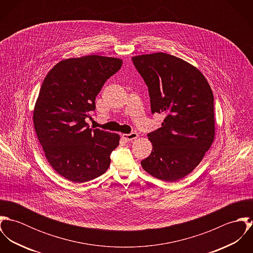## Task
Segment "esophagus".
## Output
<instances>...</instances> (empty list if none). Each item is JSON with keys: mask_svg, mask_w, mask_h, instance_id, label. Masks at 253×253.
Wrapping results in <instances>:
<instances>
[{"mask_svg": "<svg viewBox=\"0 0 253 253\" xmlns=\"http://www.w3.org/2000/svg\"><path fill=\"white\" fill-rule=\"evenodd\" d=\"M122 137H123V139H125L126 141H132V140H134V139H136V138L138 137V134H137L136 132H131V133H129V134L124 133V134L122 135Z\"/></svg>", "mask_w": 253, "mask_h": 253, "instance_id": "obj_1", "label": "esophagus"}]
</instances>
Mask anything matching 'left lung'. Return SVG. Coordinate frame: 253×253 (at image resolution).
I'll return each instance as SVG.
<instances>
[{
	"label": "left lung",
	"mask_w": 253,
	"mask_h": 253,
	"mask_svg": "<svg viewBox=\"0 0 253 253\" xmlns=\"http://www.w3.org/2000/svg\"><path fill=\"white\" fill-rule=\"evenodd\" d=\"M149 90L152 113H164L162 127L148 134L153 150L141 162L146 172L174 182L202 162L214 140L213 93L197 67L156 52L132 57Z\"/></svg>",
	"instance_id": "8db88e82"
}]
</instances>
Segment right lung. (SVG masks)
<instances>
[{
  "mask_svg": "<svg viewBox=\"0 0 253 253\" xmlns=\"http://www.w3.org/2000/svg\"><path fill=\"white\" fill-rule=\"evenodd\" d=\"M123 60L100 55L63 59L45 76L33 111L38 139L51 168L67 180H92L108 169L120 135L85 123L95 97Z\"/></svg>",
  "mask_w": 253,
  "mask_h": 253,
  "instance_id": "obj_1",
  "label": "right lung"
}]
</instances>
